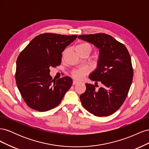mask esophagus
<instances>
[{"label": "esophagus", "instance_id": "1", "mask_svg": "<svg viewBox=\"0 0 149 149\" xmlns=\"http://www.w3.org/2000/svg\"><path fill=\"white\" fill-rule=\"evenodd\" d=\"M78 81H76V80H74L73 81V85H75V84H78Z\"/></svg>", "mask_w": 149, "mask_h": 149}]
</instances>
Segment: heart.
Segmentation results:
<instances>
[{"mask_svg": "<svg viewBox=\"0 0 149 149\" xmlns=\"http://www.w3.org/2000/svg\"><path fill=\"white\" fill-rule=\"evenodd\" d=\"M91 47L89 45L86 43H79L78 45L76 47V52H81L84 50H88L91 52ZM88 73V70L86 68H80L78 70H76L72 71L71 74L73 77L76 79H82L84 76Z\"/></svg>", "mask_w": 149, "mask_h": 149, "instance_id": "b5f03b06", "label": "heart"}]
</instances>
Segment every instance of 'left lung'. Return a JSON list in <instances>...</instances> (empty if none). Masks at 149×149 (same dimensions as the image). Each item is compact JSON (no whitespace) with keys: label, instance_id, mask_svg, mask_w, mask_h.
I'll return each mask as SVG.
<instances>
[{"label":"left lung","instance_id":"obj_1","mask_svg":"<svg viewBox=\"0 0 149 149\" xmlns=\"http://www.w3.org/2000/svg\"><path fill=\"white\" fill-rule=\"evenodd\" d=\"M78 38L99 49L97 67L89 78L102 84L96 89L93 84L86 83V89L81 94V102L94 116L111 115L123 104L132 84L133 69L129 53L124 45L105 33L79 35Z\"/></svg>","mask_w":149,"mask_h":149}]
</instances>
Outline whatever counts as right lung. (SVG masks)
Instances as JSON below:
<instances>
[{"instance_id": "right-lung-1", "label": "right lung", "mask_w": 149, "mask_h": 149, "mask_svg": "<svg viewBox=\"0 0 149 149\" xmlns=\"http://www.w3.org/2000/svg\"><path fill=\"white\" fill-rule=\"evenodd\" d=\"M78 36L44 33L35 37L19 55L15 79L24 100L30 108L44 112L61 102L73 80L65 76L52 79L49 68L60 65L62 52Z\"/></svg>"}]
</instances>
